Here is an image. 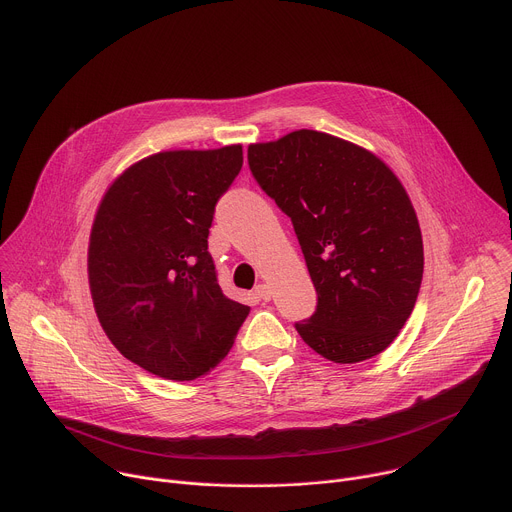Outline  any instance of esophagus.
I'll use <instances>...</instances> for the list:
<instances>
[{"mask_svg":"<svg viewBox=\"0 0 512 512\" xmlns=\"http://www.w3.org/2000/svg\"><path fill=\"white\" fill-rule=\"evenodd\" d=\"M255 296L261 300V302H269L271 300V287L267 283H259L255 287Z\"/></svg>","mask_w":512,"mask_h":512,"instance_id":"1","label":"esophagus"}]
</instances>
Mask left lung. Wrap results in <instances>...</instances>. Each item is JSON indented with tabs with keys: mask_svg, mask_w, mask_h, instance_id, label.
Returning <instances> with one entry per match:
<instances>
[{
	"mask_svg": "<svg viewBox=\"0 0 512 512\" xmlns=\"http://www.w3.org/2000/svg\"><path fill=\"white\" fill-rule=\"evenodd\" d=\"M259 186L294 223L318 306L296 324L320 356L383 352L413 312L423 277L415 208L395 172L342 137L298 129L249 145Z\"/></svg>",
	"mask_w": 512,
	"mask_h": 512,
	"instance_id": "left-lung-1",
	"label": "left lung"
}]
</instances>
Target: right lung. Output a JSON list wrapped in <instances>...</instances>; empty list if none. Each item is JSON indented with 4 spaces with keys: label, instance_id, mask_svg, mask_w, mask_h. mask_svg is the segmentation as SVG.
Returning <instances> with one entry per match:
<instances>
[{
    "label": "right lung",
    "instance_id": "right-lung-1",
    "mask_svg": "<svg viewBox=\"0 0 512 512\" xmlns=\"http://www.w3.org/2000/svg\"><path fill=\"white\" fill-rule=\"evenodd\" d=\"M241 166V143L152 154L123 170L97 208L87 259L97 318L156 377H204L249 316L223 294L208 253L214 204Z\"/></svg>",
    "mask_w": 512,
    "mask_h": 512
}]
</instances>
